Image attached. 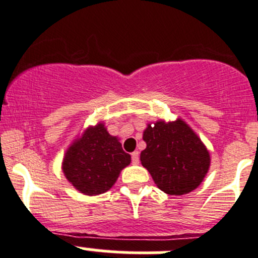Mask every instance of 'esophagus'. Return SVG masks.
<instances>
[{"mask_svg":"<svg viewBox=\"0 0 258 258\" xmlns=\"http://www.w3.org/2000/svg\"><path fill=\"white\" fill-rule=\"evenodd\" d=\"M132 163L134 165H137V163L140 162V158H139V151H135V152H132Z\"/></svg>","mask_w":258,"mask_h":258,"instance_id":"34e87169","label":"esophagus"}]
</instances>
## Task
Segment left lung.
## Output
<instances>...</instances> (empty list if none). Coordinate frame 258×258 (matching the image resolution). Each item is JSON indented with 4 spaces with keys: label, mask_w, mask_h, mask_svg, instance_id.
Segmentation results:
<instances>
[{
    "label": "left lung",
    "mask_w": 258,
    "mask_h": 258,
    "mask_svg": "<svg viewBox=\"0 0 258 258\" xmlns=\"http://www.w3.org/2000/svg\"><path fill=\"white\" fill-rule=\"evenodd\" d=\"M146 148L140 160L156 186L167 195L181 196L201 184L211 165L210 152L196 132L182 118L148 123Z\"/></svg>",
    "instance_id": "8db88e82"
}]
</instances>
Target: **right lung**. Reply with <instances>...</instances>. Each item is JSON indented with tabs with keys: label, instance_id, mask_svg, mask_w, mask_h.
Segmentation results:
<instances>
[{
	"label": "right lung",
	"instance_id": "1",
	"mask_svg": "<svg viewBox=\"0 0 258 258\" xmlns=\"http://www.w3.org/2000/svg\"><path fill=\"white\" fill-rule=\"evenodd\" d=\"M131 163V156L122 150L119 139L111 136L103 122L88 126L74 140L62 160L67 181L86 196L105 194Z\"/></svg>",
	"mask_w": 258,
	"mask_h": 258
}]
</instances>
